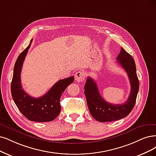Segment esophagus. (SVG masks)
<instances>
[{
	"label": "esophagus",
	"mask_w": 156,
	"mask_h": 156,
	"mask_svg": "<svg viewBox=\"0 0 156 156\" xmlns=\"http://www.w3.org/2000/svg\"><path fill=\"white\" fill-rule=\"evenodd\" d=\"M74 77L75 80H76L77 82H83V80L85 79V74L83 71H80L76 73V74L74 75Z\"/></svg>",
	"instance_id": "1"
}]
</instances>
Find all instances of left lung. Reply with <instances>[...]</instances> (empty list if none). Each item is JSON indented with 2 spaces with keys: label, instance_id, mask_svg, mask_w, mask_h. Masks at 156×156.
I'll use <instances>...</instances> for the list:
<instances>
[{
  "label": "left lung",
  "instance_id": "left-lung-1",
  "mask_svg": "<svg viewBox=\"0 0 156 156\" xmlns=\"http://www.w3.org/2000/svg\"><path fill=\"white\" fill-rule=\"evenodd\" d=\"M116 60L127 73L131 86L129 98L124 103L114 105L106 101L100 95L96 83L90 77L87 78L85 85L84 93L89 112L100 122H113L127 116L135 105L139 90L140 83L133 58L122 48Z\"/></svg>",
  "mask_w": 156,
  "mask_h": 156
}]
</instances>
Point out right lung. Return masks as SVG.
<instances>
[{
  "label": "right lung",
  "instance_id": "right-lung-1",
  "mask_svg": "<svg viewBox=\"0 0 156 156\" xmlns=\"http://www.w3.org/2000/svg\"><path fill=\"white\" fill-rule=\"evenodd\" d=\"M32 40L33 39L31 40L30 44L17 58L14 66L11 93L16 107L27 119L37 122H51L60 114L61 96L67 86L73 82L74 76L58 81L47 93L38 98L27 94L22 89L20 74Z\"/></svg>",
  "mask_w": 156,
  "mask_h": 156
}]
</instances>
